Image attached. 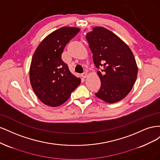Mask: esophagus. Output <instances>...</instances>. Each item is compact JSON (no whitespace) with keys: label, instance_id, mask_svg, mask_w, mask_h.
Wrapping results in <instances>:
<instances>
[{"label":"esophagus","instance_id":"1","mask_svg":"<svg viewBox=\"0 0 160 160\" xmlns=\"http://www.w3.org/2000/svg\"><path fill=\"white\" fill-rule=\"evenodd\" d=\"M88 72H87V71L84 72H83V74H82V77H83V78H86V77H88Z\"/></svg>","mask_w":160,"mask_h":160}]
</instances>
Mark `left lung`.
<instances>
[{
  "label": "left lung",
  "instance_id": "obj_1",
  "mask_svg": "<svg viewBox=\"0 0 160 160\" xmlns=\"http://www.w3.org/2000/svg\"><path fill=\"white\" fill-rule=\"evenodd\" d=\"M101 85L95 95L113 103L123 99L137 79L138 66L132 51L117 35L102 27L86 34ZM102 73L101 74V72Z\"/></svg>",
  "mask_w": 160,
  "mask_h": 160
}]
</instances>
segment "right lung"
I'll return each instance as SVG.
<instances>
[{
    "mask_svg": "<svg viewBox=\"0 0 160 160\" xmlns=\"http://www.w3.org/2000/svg\"><path fill=\"white\" fill-rule=\"evenodd\" d=\"M79 31L76 27H61L47 36L34 52L31 84L38 98L47 105L57 107L64 103L81 83L61 59L66 45Z\"/></svg>",
    "mask_w": 160,
    "mask_h": 160,
    "instance_id": "obj_1",
    "label": "right lung"
}]
</instances>
